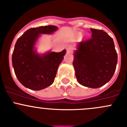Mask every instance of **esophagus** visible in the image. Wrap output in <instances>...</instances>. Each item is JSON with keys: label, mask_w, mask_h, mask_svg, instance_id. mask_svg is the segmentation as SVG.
Listing matches in <instances>:
<instances>
[{"label": "esophagus", "mask_w": 127, "mask_h": 127, "mask_svg": "<svg viewBox=\"0 0 127 127\" xmlns=\"http://www.w3.org/2000/svg\"><path fill=\"white\" fill-rule=\"evenodd\" d=\"M66 50H67V52L70 53V52H72L74 50V47L72 45H69L66 47Z\"/></svg>", "instance_id": "obj_1"}]
</instances>
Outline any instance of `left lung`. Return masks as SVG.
Masks as SVG:
<instances>
[{"mask_svg": "<svg viewBox=\"0 0 127 127\" xmlns=\"http://www.w3.org/2000/svg\"><path fill=\"white\" fill-rule=\"evenodd\" d=\"M92 38L79 42L73 66L80 84L97 88L108 82L117 63V54L112 37L106 32L91 29Z\"/></svg>", "mask_w": 127, "mask_h": 127, "instance_id": "obj_1", "label": "left lung"}]
</instances>
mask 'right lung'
Here are the masks:
<instances>
[{
  "mask_svg": "<svg viewBox=\"0 0 127 127\" xmlns=\"http://www.w3.org/2000/svg\"><path fill=\"white\" fill-rule=\"evenodd\" d=\"M55 26L31 28L16 41L12 54V64L20 82L33 90L45 88L53 83L58 67L64 58L66 50L49 52L40 56L34 46L40 34H52L57 30Z\"/></svg>",
  "mask_w": 127,
  "mask_h": 127,
  "instance_id": "add662e5",
  "label": "right lung"
}]
</instances>
